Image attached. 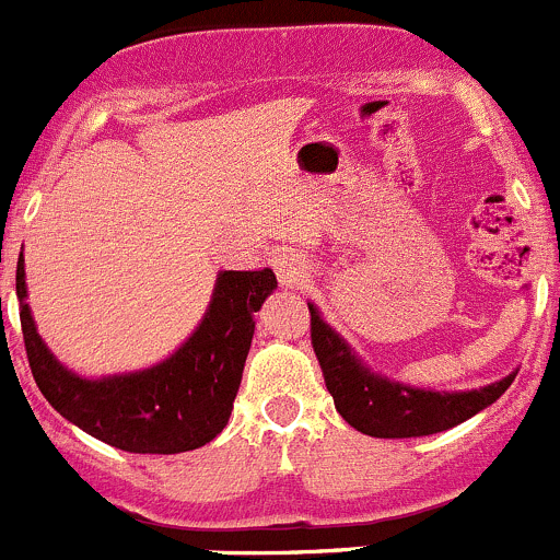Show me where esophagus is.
<instances>
[{"label":"esophagus","mask_w":560,"mask_h":560,"mask_svg":"<svg viewBox=\"0 0 560 560\" xmlns=\"http://www.w3.org/2000/svg\"><path fill=\"white\" fill-rule=\"evenodd\" d=\"M273 270L284 287H301L308 279L306 257L298 252H287V248L273 257Z\"/></svg>","instance_id":"obj_1"}]
</instances>
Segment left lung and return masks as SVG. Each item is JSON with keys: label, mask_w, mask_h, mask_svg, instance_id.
<instances>
[{"label": "left lung", "mask_w": 560, "mask_h": 560, "mask_svg": "<svg viewBox=\"0 0 560 560\" xmlns=\"http://www.w3.org/2000/svg\"><path fill=\"white\" fill-rule=\"evenodd\" d=\"M312 312V347L319 360L322 376L330 389L338 415L374 439L431 436L460 425L506 393L515 374L501 382L468 393H433L376 376L360 363L341 336L308 303Z\"/></svg>", "instance_id": "1"}]
</instances>
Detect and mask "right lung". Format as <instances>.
<instances>
[{"label": "right lung", "mask_w": 560, "mask_h": 560, "mask_svg": "<svg viewBox=\"0 0 560 560\" xmlns=\"http://www.w3.org/2000/svg\"><path fill=\"white\" fill-rule=\"evenodd\" d=\"M24 254L15 270L21 330L39 393L81 431L124 453L175 455L217 439L228 425L254 336V314L276 290L273 270H224L189 341L154 369L83 380L39 338L26 306Z\"/></svg>", "instance_id": "obj_1"}]
</instances>
